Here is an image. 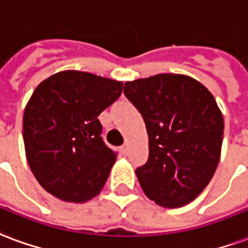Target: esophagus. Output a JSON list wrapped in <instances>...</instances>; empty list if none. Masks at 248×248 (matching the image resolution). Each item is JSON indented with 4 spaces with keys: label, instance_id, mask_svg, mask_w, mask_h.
I'll use <instances>...</instances> for the list:
<instances>
[{
    "label": "esophagus",
    "instance_id": "34e87169",
    "mask_svg": "<svg viewBox=\"0 0 248 248\" xmlns=\"http://www.w3.org/2000/svg\"><path fill=\"white\" fill-rule=\"evenodd\" d=\"M121 150H122V154H124V155H127V154H129V144H124Z\"/></svg>",
    "mask_w": 248,
    "mask_h": 248
}]
</instances>
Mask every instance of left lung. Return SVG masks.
Masks as SVG:
<instances>
[{
	"instance_id": "1",
	"label": "left lung",
	"mask_w": 248,
	"mask_h": 248,
	"mask_svg": "<svg viewBox=\"0 0 248 248\" xmlns=\"http://www.w3.org/2000/svg\"><path fill=\"white\" fill-rule=\"evenodd\" d=\"M124 93L148 134V160L135 170L143 192L163 208L189 203L221 157L225 126L214 97L197 80L172 73L124 82Z\"/></svg>"
}]
</instances>
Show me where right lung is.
<instances>
[{
	"instance_id": "add662e5",
	"label": "right lung",
	"mask_w": 248,
	"mask_h": 248,
	"mask_svg": "<svg viewBox=\"0 0 248 248\" xmlns=\"http://www.w3.org/2000/svg\"><path fill=\"white\" fill-rule=\"evenodd\" d=\"M124 84L80 71L55 73L36 87L23 114L30 170L43 188L67 202L100 193L117 152L102 140L98 115Z\"/></svg>"
}]
</instances>
